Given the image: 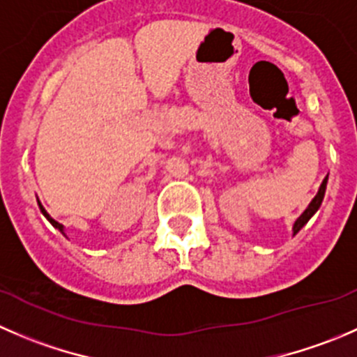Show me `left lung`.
I'll list each match as a JSON object with an SVG mask.
<instances>
[{"instance_id": "1", "label": "left lung", "mask_w": 357, "mask_h": 357, "mask_svg": "<svg viewBox=\"0 0 357 357\" xmlns=\"http://www.w3.org/2000/svg\"><path fill=\"white\" fill-rule=\"evenodd\" d=\"M326 183H328V176H326V178L323 179V183H321V186H319L318 193H316V197H314V199L311 200V204L307 205V208H305V211L302 212L301 215H298V218H297V221L294 222V228H291V231H294V236L297 235V233L301 231V229L304 228L305 225H307V221H309V219H311L312 215H314L316 212H318V208L321 207V202H323V199H325V192H326Z\"/></svg>"}]
</instances>
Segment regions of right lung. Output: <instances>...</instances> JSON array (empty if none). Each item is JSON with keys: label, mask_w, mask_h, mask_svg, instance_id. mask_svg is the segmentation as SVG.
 <instances>
[{"label": "right lung", "mask_w": 357, "mask_h": 357, "mask_svg": "<svg viewBox=\"0 0 357 357\" xmlns=\"http://www.w3.org/2000/svg\"><path fill=\"white\" fill-rule=\"evenodd\" d=\"M38 205H39V208H41L43 215H45V218H46V219H48V221H50V222H52V225H53V226H55V228H56V229H59V231H60V233H62V235H63V236H67V235H66V226H63V225H60V222H59V221H55V219H53V218H52V215H50V214H48V212H46V208H45V207H43V205H41V202H39V200H38Z\"/></svg>", "instance_id": "right-lung-1"}]
</instances>
